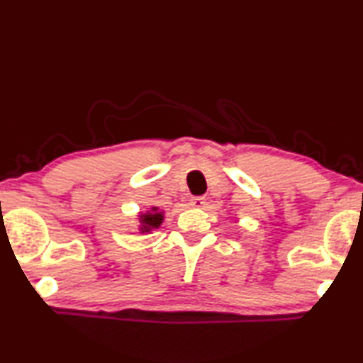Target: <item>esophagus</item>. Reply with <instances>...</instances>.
Listing matches in <instances>:
<instances>
[{
  "label": "esophagus",
  "mask_w": 363,
  "mask_h": 363,
  "mask_svg": "<svg viewBox=\"0 0 363 363\" xmlns=\"http://www.w3.org/2000/svg\"><path fill=\"white\" fill-rule=\"evenodd\" d=\"M204 203H206L204 196H194L190 199V206H194V207H203Z\"/></svg>",
  "instance_id": "esophagus-1"
}]
</instances>
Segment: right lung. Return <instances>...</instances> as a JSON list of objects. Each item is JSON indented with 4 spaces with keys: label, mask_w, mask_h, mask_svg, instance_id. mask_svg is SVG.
Returning a JSON list of instances; mask_svg holds the SVG:
<instances>
[{
    "label": "right lung",
    "mask_w": 363,
    "mask_h": 363,
    "mask_svg": "<svg viewBox=\"0 0 363 363\" xmlns=\"http://www.w3.org/2000/svg\"><path fill=\"white\" fill-rule=\"evenodd\" d=\"M138 221H140L142 233H150V230L157 229L162 225V221H164V212H159L157 207H151V211L140 215Z\"/></svg>",
    "instance_id": "obj_1"
}]
</instances>
